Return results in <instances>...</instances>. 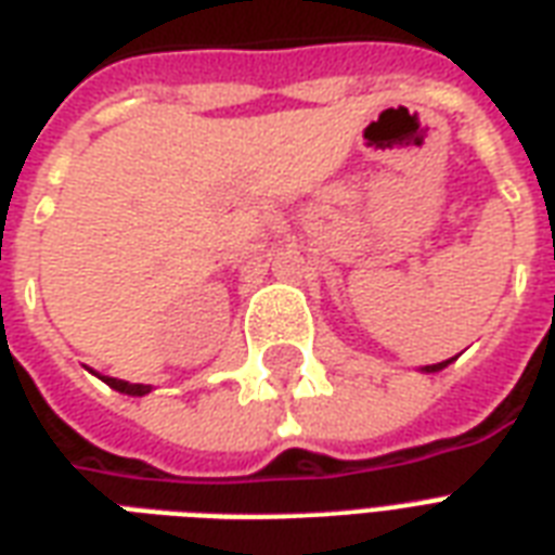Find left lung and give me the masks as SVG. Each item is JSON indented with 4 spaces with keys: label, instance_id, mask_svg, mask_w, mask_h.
I'll return each instance as SVG.
<instances>
[{
    "label": "left lung",
    "instance_id": "1",
    "mask_svg": "<svg viewBox=\"0 0 555 555\" xmlns=\"http://www.w3.org/2000/svg\"><path fill=\"white\" fill-rule=\"evenodd\" d=\"M454 361V358H448V361H442V363H430V366H422V372H439V370H446L448 363Z\"/></svg>",
    "mask_w": 555,
    "mask_h": 555
}]
</instances>
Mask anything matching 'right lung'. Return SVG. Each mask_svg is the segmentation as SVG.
Masks as SVG:
<instances>
[{
    "mask_svg": "<svg viewBox=\"0 0 555 555\" xmlns=\"http://www.w3.org/2000/svg\"><path fill=\"white\" fill-rule=\"evenodd\" d=\"M99 378L116 392H125V396H147V392H151V384H130V380L109 378V375H99Z\"/></svg>",
    "mask_w": 555,
    "mask_h": 555,
    "instance_id": "add662e5",
    "label": "right lung"
}]
</instances>
